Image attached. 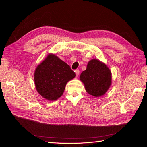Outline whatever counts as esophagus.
Listing matches in <instances>:
<instances>
[{"instance_id":"1","label":"esophagus","mask_w":147,"mask_h":147,"mask_svg":"<svg viewBox=\"0 0 147 147\" xmlns=\"http://www.w3.org/2000/svg\"><path fill=\"white\" fill-rule=\"evenodd\" d=\"M75 74H76V77H78L79 75V73H80L79 70H76L75 71Z\"/></svg>"}]
</instances>
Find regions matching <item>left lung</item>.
Listing matches in <instances>:
<instances>
[{
    "instance_id": "left-lung-1",
    "label": "left lung",
    "mask_w": 147,
    "mask_h": 147,
    "mask_svg": "<svg viewBox=\"0 0 147 147\" xmlns=\"http://www.w3.org/2000/svg\"><path fill=\"white\" fill-rule=\"evenodd\" d=\"M86 92L94 97L105 94L112 83V74L104 63L96 59L89 61L85 70L80 76Z\"/></svg>"
}]
</instances>
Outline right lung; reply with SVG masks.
Wrapping results in <instances>:
<instances>
[{
    "instance_id": "obj_1",
    "label": "right lung",
    "mask_w": 147,
    "mask_h": 147,
    "mask_svg": "<svg viewBox=\"0 0 147 147\" xmlns=\"http://www.w3.org/2000/svg\"><path fill=\"white\" fill-rule=\"evenodd\" d=\"M75 77L67 64L49 54L35 69L34 82L37 92L43 98L56 100L63 95L67 83Z\"/></svg>"
}]
</instances>
